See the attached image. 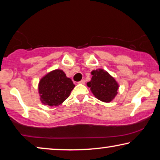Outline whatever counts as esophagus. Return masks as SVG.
Segmentation results:
<instances>
[{
	"label": "esophagus",
	"mask_w": 160,
	"mask_h": 160,
	"mask_svg": "<svg viewBox=\"0 0 160 160\" xmlns=\"http://www.w3.org/2000/svg\"><path fill=\"white\" fill-rule=\"evenodd\" d=\"M85 80H80V81H79V82H78L79 84H85Z\"/></svg>",
	"instance_id": "obj_1"
}]
</instances>
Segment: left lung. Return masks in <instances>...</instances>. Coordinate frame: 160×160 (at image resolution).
<instances>
[{"instance_id": "1", "label": "left lung", "mask_w": 160, "mask_h": 160, "mask_svg": "<svg viewBox=\"0 0 160 160\" xmlns=\"http://www.w3.org/2000/svg\"><path fill=\"white\" fill-rule=\"evenodd\" d=\"M92 77L87 85L96 98L105 102H110L118 94V83L108 72L102 69L92 70Z\"/></svg>"}]
</instances>
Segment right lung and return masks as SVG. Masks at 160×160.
Masks as SVG:
<instances>
[{
	"label": "right lung",
	"mask_w": 160,
	"mask_h": 160,
	"mask_svg": "<svg viewBox=\"0 0 160 160\" xmlns=\"http://www.w3.org/2000/svg\"><path fill=\"white\" fill-rule=\"evenodd\" d=\"M74 88L72 80L62 70H52L40 80V100L45 105L58 106L69 97Z\"/></svg>",
	"instance_id": "right-lung-1"
}]
</instances>
